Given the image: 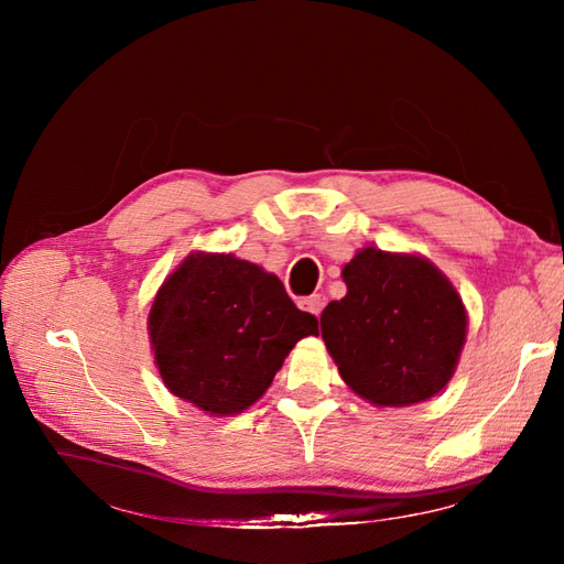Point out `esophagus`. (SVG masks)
Returning a JSON list of instances; mask_svg holds the SVG:
<instances>
[{"mask_svg": "<svg viewBox=\"0 0 564 564\" xmlns=\"http://www.w3.org/2000/svg\"><path fill=\"white\" fill-rule=\"evenodd\" d=\"M324 296L322 294H313V296H308V299H303L301 301V308L303 311H308V313H313L315 317H319V313H322V308H324Z\"/></svg>", "mask_w": 564, "mask_h": 564, "instance_id": "34e87169", "label": "esophagus"}]
</instances>
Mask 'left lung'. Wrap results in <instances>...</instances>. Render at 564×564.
I'll return each instance as SVG.
<instances>
[{
    "label": "left lung",
    "mask_w": 564,
    "mask_h": 564,
    "mask_svg": "<svg viewBox=\"0 0 564 564\" xmlns=\"http://www.w3.org/2000/svg\"><path fill=\"white\" fill-rule=\"evenodd\" d=\"M348 294L322 311L324 346L357 395L406 406L445 388L468 317L452 282L423 256L365 247L346 263Z\"/></svg>",
    "instance_id": "8db88e82"
}]
</instances>
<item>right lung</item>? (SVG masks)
I'll use <instances>...</instances> for the list:
<instances>
[{"label": "right lung", "mask_w": 564, "mask_h": 564, "mask_svg": "<svg viewBox=\"0 0 564 564\" xmlns=\"http://www.w3.org/2000/svg\"><path fill=\"white\" fill-rule=\"evenodd\" d=\"M164 386L212 416L240 414L275 379L317 317L284 284L232 253H191L164 280L148 317Z\"/></svg>", "instance_id": "right-lung-1"}]
</instances>
